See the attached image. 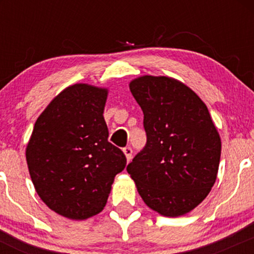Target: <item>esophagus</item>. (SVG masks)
<instances>
[{
	"instance_id": "obj_1",
	"label": "esophagus",
	"mask_w": 254,
	"mask_h": 254,
	"mask_svg": "<svg viewBox=\"0 0 254 254\" xmlns=\"http://www.w3.org/2000/svg\"><path fill=\"white\" fill-rule=\"evenodd\" d=\"M123 151H124L125 156H127V161H130L131 157H132V149H131V147H125L124 149H123Z\"/></svg>"
}]
</instances>
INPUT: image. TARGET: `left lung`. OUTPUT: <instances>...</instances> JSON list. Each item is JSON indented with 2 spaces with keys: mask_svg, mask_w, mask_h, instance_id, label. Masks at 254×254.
Returning <instances> with one entry per match:
<instances>
[{
  "mask_svg": "<svg viewBox=\"0 0 254 254\" xmlns=\"http://www.w3.org/2000/svg\"><path fill=\"white\" fill-rule=\"evenodd\" d=\"M129 87L143 111L147 143L127 173L150 209L188 214L209 194L220 165L221 138L208 107L176 78L145 75Z\"/></svg>",
  "mask_w": 254,
  "mask_h": 254,
  "instance_id": "obj_1",
  "label": "left lung"
}]
</instances>
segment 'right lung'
<instances>
[{
    "instance_id": "right-lung-1",
    "label": "right lung",
    "mask_w": 254,
    "mask_h": 254,
    "mask_svg": "<svg viewBox=\"0 0 254 254\" xmlns=\"http://www.w3.org/2000/svg\"><path fill=\"white\" fill-rule=\"evenodd\" d=\"M107 89L86 83L68 87L34 124L26 148L37 193L51 210L86 220L104 209L127 157L109 142L104 119Z\"/></svg>"
}]
</instances>
